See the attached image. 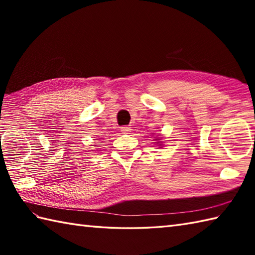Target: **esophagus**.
I'll list each match as a JSON object with an SVG mask.
<instances>
[{
  "label": "esophagus",
  "instance_id": "34e87169",
  "mask_svg": "<svg viewBox=\"0 0 255 255\" xmlns=\"http://www.w3.org/2000/svg\"><path fill=\"white\" fill-rule=\"evenodd\" d=\"M121 130H122L123 132H129V131H130V130H131V129H130V127L124 126V127H122V128H121Z\"/></svg>",
  "mask_w": 255,
  "mask_h": 255
}]
</instances>
